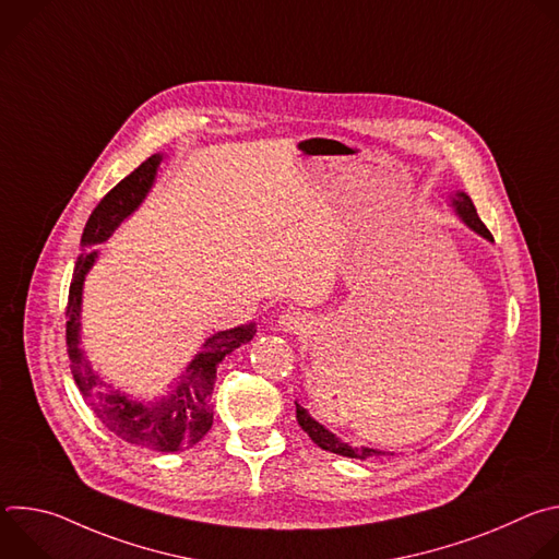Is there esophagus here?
I'll return each mask as SVG.
<instances>
[{
	"instance_id": "obj_1",
	"label": "esophagus",
	"mask_w": 559,
	"mask_h": 559,
	"mask_svg": "<svg viewBox=\"0 0 559 559\" xmlns=\"http://www.w3.org/2000/svg\"><path fill=\"white\" fill-rule=\"evenodd\" d=\"M307 328H309V321H307V316L300 311H285L278 318V330L285 334H300Z\"/></svg>"
}]
</instances>
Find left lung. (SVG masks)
Instances as JSON below:
<instances>
[{
  "label": "left lung",
  "mask_w": 559,
  "mask_h": 559,
  "mask_svg": "<svg viewBox=\"0 0 559 559\" xmlns=\"http://www.w3.org/2000/svg\"><path fill=\"white\" fill-rule=\"evenodd\" d=\"M451 207L455 210L457 218H460L471 231H475L477 236L487 238V241H493L491 231H489L487 225L480 221V216H477L475 205H473V201L468 199L466 192L455 190V194H451ZM296 420H298L300 429H302L318 447L325 449V451H332V453H338V455H345V457H356V460H367V457H373V455H386V453H389V451L369 449V447H360V449H358V447H349V444L343 442L336 433H332L328 427H323L321 423L313 420V418L309 416V412H307L305 407H300L298 403H296ZM391 455H393V453H391Z\"/></svg>",
  "instance_id": "left-lung-1"
}]
</instances>
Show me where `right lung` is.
<instances>
[{
  "instance_id": "obj_1",
  "label": "right lung",
  "mask_w": 559,
  "mask_h": 559,
  "mask_svg": "<svg viewBox=\"0 0 559 559\" xmlns=\"http://www.w3.org/2000/svg\"><path fill=\"white\" fill-rule=\"evenodd\" d=\"M162 162V152L145 158L130 177H126L102 199L91 214L82 234L84 252L76 259L68 294L66 345L74 382L102 423L130 444L173 453L190 449L210 431L214 420L210 397L216 380V367L227 354L254 338L257 323L212 334L194 354L192 362H188V367L181 371L177 384L166 395L154 397V401L134 397L106 382L82 349L84 283L99 257L97 248L108 241L112 231L141 207L156 181Z\"/></svg>"
}]
</instances>
